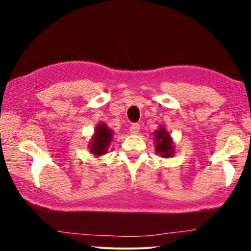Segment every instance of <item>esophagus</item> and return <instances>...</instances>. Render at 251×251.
Returning <instances> with one entry per match:
<instances>
[{
  "instance_id": "34e87169",
  "label": "esophagus",
  "mask_w": 251,
  "mask_h": 251,
  "mask_svg": "<svg viewBox=\"0 0 251 251\" xmlns=\"http://www.w3.org/2000/svg\"><path fill=\"white\" fill-rule=\"evenodd\" d=\"M129 131H131L132 134L139 133V131H140V125H139V124H132V125L129 126Z\"/></svg>"
}]
</instances>
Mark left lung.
Instances as JSON below:
<instances>
[{
  "label": "left lung",
  "mask_w": 251,
  "mask_h": 251,
  "mask_svg": "<svg viewBox=\"0 0 251 251\" xmlns=\"http://www.w3.org/2000/svg\"><path fill=\"white\" fill-rule=\"evenodd\" d=\"M153 135L155 140V151L163 158L172 157L175 154V148L169 132L162 126L154 132Z\"/></svg>",
  "instance_id": "obj_1"
}]
</instances>
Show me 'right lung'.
<instances>
[{"instance_id":"right-lung-1","label":"right lung","mask_w":251,"mask_h":251,"mask_svg":"<svg viewBox=\"0 0 251 251\" xmlns=\"http://www.w3.org/2000/svg\"><path fill=\"white\" fill-rule=\"evenodd\" d=\"M113 138V131L109 129L103 123L98 124L93 138L89 142L91 152L97 157L107 153V149Z\"/></svg>"}]
</instances>
